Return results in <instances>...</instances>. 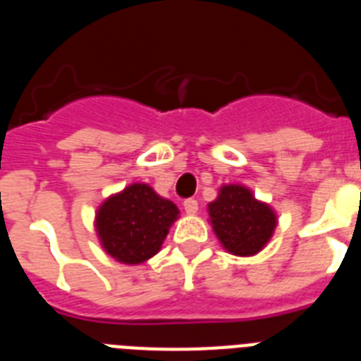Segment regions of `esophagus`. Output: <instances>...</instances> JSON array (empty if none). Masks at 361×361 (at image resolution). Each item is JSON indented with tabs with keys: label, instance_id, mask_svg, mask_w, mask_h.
Here are the masks:
<instances>
[{
	"label": "esophagus",
	"instance_id": "1",
	"mask_svg": "<svg viewBox=\"0 0 361 361\" xmlns=\"http://www.w3.org/2000/svg\"><path fill=\"white\" fill-rule=\"evenodd\" d=\"M184 212H186L188 215H197V212H199V202H197L195 199L184 200Z\"/></svg>",
	"mask_w": 361,
	"mask_h": 361
}]
</instances>
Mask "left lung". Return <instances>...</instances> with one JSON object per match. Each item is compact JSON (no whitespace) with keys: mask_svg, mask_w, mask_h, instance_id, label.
<instances>
[{"mask_svg":"<svg viewBox=\"0 0 361 361\" xmlns=\"http://www.w3.org/2000/svg\"><path fill=\"white\" fill-rule=\"evenodd\" d=\"M208 215L220 245L235 257L260 253L279 224L275 209L244 184H222Z\"/></svg>","mask_w":361,"mask_h":361,"instance_id":"obj_1","label":"left lung"}]
</instances>
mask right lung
Here are the masks:
<instances>
[{"instance_id": "1", "label": "right lung", "mask_w": 361, "mask_h": 361, "mask_svg": "<svg viewBox=\"0 0 361 361\" xmlns=\"http://www.w3.org/2000/svg\"><path fill=\"white\" fill-rule=\"evenodd\" d=\"M178 219V208L146 183L108 197L95 212L99 244L117 262L137 266L157 255Z\"/></svg>"}]
</instances>
